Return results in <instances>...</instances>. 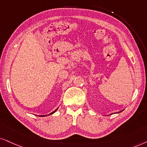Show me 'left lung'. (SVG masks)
Wrapping results in <instances>:
<instances>
[{"mask_svg":"<svg viewBox=\"0 0 147 147\" xmlns=\"http://www.w3.org/2000/svg\"><path fill=\"white\" fill-rule=\"evenodd\" d=\"M122 111H123V110H122ZM122 111H120V112H117L116 113H120V112H122Z\"/></svg>","mask_w":147,"mask_h":147,"instance_id":"1","label":"left lung"}]
</instances>
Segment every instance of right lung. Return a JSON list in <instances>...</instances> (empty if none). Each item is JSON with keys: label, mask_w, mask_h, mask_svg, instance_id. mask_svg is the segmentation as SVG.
<instances>
[{"label": "right lung", "mask_w": 147, "mask_h": 147, "mask_svg": "<svg viewBox=\"0 0 147 147\" xmlns=\"http://www.w3.org/2000/svg\"><path fill=\"white\" fill-rule=\"evenodd\" d=\"M58 109V108L57 109H56V110H54V111H52V113H50V114H48V115H42V116H40V117H44V116H50V115H51V114H53V113H55L56 112V111H57V109Z\"/></svg>", "instance_id": "1"}]
</instances>
